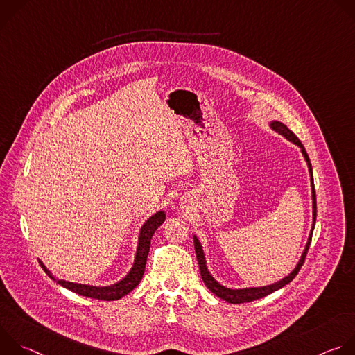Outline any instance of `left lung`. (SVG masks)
Masks as SVG:
<instances>
[{
  "instance_id": "obj_1",
  "label": "left lung",
  "mask_w": 355,
  "mask_h": 355,
  "mask_svg": "<svg viewBox=\"0 0 355 355\" xmlns=\"http://www.w3.org/2000/svg\"><path fill=\"white\" fill-rule=\"evenodd\" d=\"M271 128L278 132L279 135H282L285 139H288L289 141L295 143L296 146H299L302 148V155L303 157H305L306 163H308V167H309V173H311V181H312V198H313V226H312V232H311V236H309V240L306 243V247H305V251H303V254L297 263V266L295 267V270L285 278H282L281 281L272 284V285H268V286H261V288H245V289H230V288H225L223 285H220L219 282H216L214 279V277L209 274L208 268H207V261H205V256H204V251H202V247H200V243L196 237H193V245H195V252H196V260H198V264H199V271H200V277H202V281L205 282V285L208 286V289L211 292H214L218 297L229 302V303H234V305H237V303H245V302H252V300H257L260 297H264L275 291H278L279 288L285 286L286 284H289L295 277L296 274L299 272V270L302 268L303 263H305V259H306V254H308V250H309V245H311V241H312V233H313V229H315V223H316V192H315V184H313V173H312V164H311V160H309V156L306 153L305 147H303V144L300 143V140L295 136L293 132H291L284 123L281 122H271Z\"/></svg>"
}]
</instances>
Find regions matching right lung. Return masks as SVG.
<instances>
[{
    "label": "right lung",
    "instance_id": "right-lung-1",
    "mask_svg": "<svg viewBox=\"0 0 355 355\" xmlns=\"http://www.w3.org/2000/svg\"><path fill=\"white\" fill-rule=\"evenodd\" d=\"M166 220V214L164 212H157L156 215L151 216L150 219H147V222L141 226L140 229V234H139V245H137V251H136V259L133 263V267L130 270V272L118 284L111 285V286H89V285H83V284H74V282H69V281H63L59 278H55L50 271L42 264V268L44 270V272L55 279L58 284H60L62 286L81 295L85 297H92V299H99V300H116L121 299L122 296L128 295L130 291H133L143 274H144V268H146V261H147V256H148V250H150V240L153 237L155 232L157 230V227Z\"/></svg>",
    "mask_w": 355,
    "mask_h": 355
}]
</instances>
